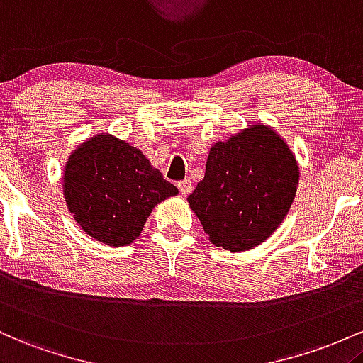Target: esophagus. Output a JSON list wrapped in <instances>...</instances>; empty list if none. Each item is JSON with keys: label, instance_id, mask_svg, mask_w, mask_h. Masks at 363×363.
Here are the masks:
<instances>
[{"label": "esophagus", "instance_id": "esophagus-1", "mask_svg": "<svg viewBox=\"0 0 363 363\" xmlns=\"http://www.w3.org/2000/svg\"><path fill=\"white\" fill-rule=\"evenodd\" d=\"M178 190H180L182 195H189L192 192V182L190 180H183V182H178Z\"/></svg>", "mask_w": 363, "mask_h": 363}]
</instances>
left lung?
I'll list each match as a JSON object with an SVG mask.
<instances>
[{"mask_svg":"<svg viewBox=\"0 0 363 363\" xmlns=\"http://www.w3.org/2000/svg\"><path fill=\"white\" fill-rule=\"evenodd\" d=\"M295 154L274 130L248 125L216 142L186 201L216 247L243 252L278 230L298 186Z\"/></svg>","mask_w":363,"mask_h":363,"instance_id":"8db88e82","label":"left lung"}]
</instances>
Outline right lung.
I'll return each mask as SVG.
<instances>
[{
  "label": "right lung",
  "mask_w": 363,
  "mask_h": 363,
  "mask_svg": "<svg viewBox=\"0 0 363 363\" xmlns=\"http://www.w3.org/2000/svg\"><path fill=\"white\" fill-rule=\"evenodd\" d=\"M177 194L140 150L109 133L82 142L63 171L68 211L85 233L111 247L132 243L154 207Z\"/></svg>",
  "instance_id": "obj_1"
}]
</instances>
